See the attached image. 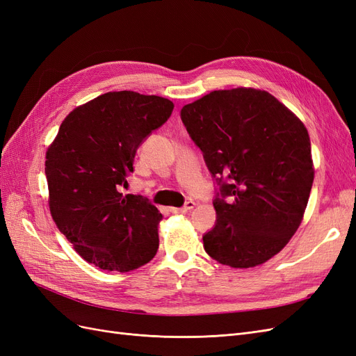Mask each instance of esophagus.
I'll use <instances>...</instances> for the list:
<instances>
[{
  "label": "esophagus",
  "instance_id": "obj_1",
  "mask_svg": "<svg viewBox=\"0 0 356 356\" xmlns=\"http://www.w3.org/2000/svg\"><path fill=\"white\" fill-rule=\"evenodd\" d=\"M195 202L193 200H188V202H186V204L182 208H169V211L172 212V213H181V212H188V211H191L193 208H195Z\"/></svg>",
  "mask_w": 356,
  "mask_h": 356
}]
</instances>
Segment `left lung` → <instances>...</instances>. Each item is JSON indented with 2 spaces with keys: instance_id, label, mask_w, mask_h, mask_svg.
Segmentation results:
<instances>
[{
  "instance_id": "left-lung-1",
  "label": "left lung",
  "mask_w": 356,
  "mask_h": 356,
  "mask_svg": "<svg viewBox=\"0 0 356 356\" xmlns=\"http://www.w3.org/2000/svg\"><path fill=\"white\" fill-rule=\"evenodd\" d=\"M181 120L218 186L204 251L238 268L270 260L297 232L314 184L307 129L250 88L213 90L182 106Z\"/></svg>"
}]
</instances>
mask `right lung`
Returning <instances> with one entry per match:
<instances>
[{
    "label": "right lung",
    "instance_id": "add662e5",
    "mask_svg": "<svg viewBox=\"0 0 356 356\" xmlns=\"http://www.w3.org/2000/svg\"><path fill=\"white\" fill-rule=\"evenodd\" d=\"M174 110L169 99L108 92L77 106L46 153L49 207L81 258L131 272L157 252L161 213L141 195H123L138 147Z\"/></svg>",
    "mask_w": 356,
    "mask_h": 356
}]
</instances>
